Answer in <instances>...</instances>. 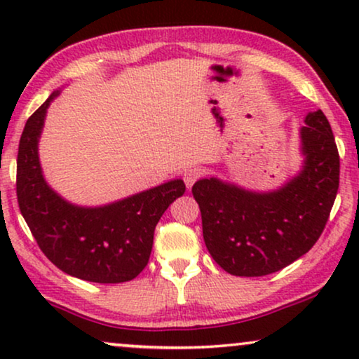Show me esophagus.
Returning <instances> with one entry per match:
<instances>
[{
	"label": "esophagus",
	"mask_w": 359,
	"mask_h": 359,
	"mask_svg": "<svg viewBox=\"0 0 359 359\" xmlns=\"http://www.w3.org/2000/svg\"><path fill=\"white\" fill-rule=\"evenodd\" d=\"M201 176H203V170H201V168H189L183 173V180H184L186 186L191 188V186H193L196 181L201 178Z\"/></svg>",
	"instance_id": "esophagus-1"
}]
</instances>
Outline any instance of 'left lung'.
<instances>
[{
	"label": "left lung",
	"mask_w": 359,
	"mask_h": 359,
	"mask_svg": "<svg viewBox=\"0 0 359 359\" xmlns=\"http://www.w3.org/2000/svg\"><path fill=\"white\" fill-rule=\"evenodd\" d=\"M301 129V173L271 193H253L217 178L193 186L205 247L233 276H264L306 255L320 237L340 183L332 127L318 109Z\"/></svg>",
	"instance_id": "1"
}]
</instances>
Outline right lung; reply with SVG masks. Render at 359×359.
<instances>
[{
	"label": "right lung",
	"mask_w": 359,
	"mask_h": 359,
	"mask_svg": "<svg viewBox=\"0 0 359 359\" xmlns=\"http://www.w3.org/2000/svg\"><path fill=\"white\" fill-rule=\"evenodd\" d=\"M57 95L29 117L19 140V209L39 248L63 273L101 284L130 281L149 263L156 224L186 186L173 180L102 208L67 203L48 188L37 154L47 107Z\"/></svg>",
	"instance_id": "1"
}]
</instances>
